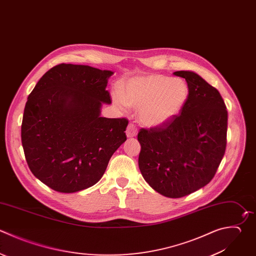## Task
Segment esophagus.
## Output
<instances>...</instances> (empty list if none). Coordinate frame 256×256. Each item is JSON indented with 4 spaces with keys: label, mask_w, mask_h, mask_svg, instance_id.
<instances>
[{
    "label": "esophagus",
    "mask_w": 256,
    "mask_h": 256,
    "mask_svg": "<svg viewBox=\"0 0 256 256\" xmlns=\"http://www.w3.org/2000/svg\"><path fill=\"white\" fill-rule=\"evenodd\" d=\"M126 135L129 138L134 137V136L137 135V127L134 123H129V125L127 127V130H126Z\"/></svg>",
    "instance_id": "1"
}]
</instances>
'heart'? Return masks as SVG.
Masks as SVG:
<instances>
[{"instance_id":"heart-1","label":"heart","mask_w":256,"mask_h":256,"mask_svg":"<svg viewBox=\"0 0 256 256\" xmlns=\"http://www.w3.org/2000/svg\"><path fill=\"white\" fill-rule=\"evenodd\" d=\"M188 97L189 88L182 79L153 74L129 80L122 93H115L114 101L121 108H138L139 121L153 127L178 115Z\"/></svg>"}]
</instances>
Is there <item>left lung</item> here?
Wrapping results in <instances>:
<instances>
[{"label":"left lung","mask_w":256,"mask_h":256,"mask_svg":"<svg viewBox=\"0 0 256 256\" xmlns=\"http://www.w3.org/2000/svg\"><path fill=\"white\" fill-rule=\"evenodd\" d=\"M189 97L178 115L159 126L141 128L138 164L145 181L158 193L186 196L214 177L226 149L227 110L216 88L190 71Z\"/></svg>","instance_id":"obj_1"}]
</instances>
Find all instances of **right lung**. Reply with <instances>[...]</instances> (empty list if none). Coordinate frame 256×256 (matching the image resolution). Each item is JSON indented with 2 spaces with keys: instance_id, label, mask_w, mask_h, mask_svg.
<instances>
[{
  "instance_id": "right-lung-1",
  "label": "right lung",
  "mask_w": 256,
  "mask_h": 256,
  "mask_svg": "<svg viewBox=\"0 0 256 256\" xmlns=\"http://www.w3.org/2000/svg\"><path fill=\"white\" fill-rule=\"evenodd\" d=\"M111 71L59 64L28 97L21 139L32 173L55 191L73 193L96 184L126 141V118L100 117Z\"/></svg>"
}]
</instances>
